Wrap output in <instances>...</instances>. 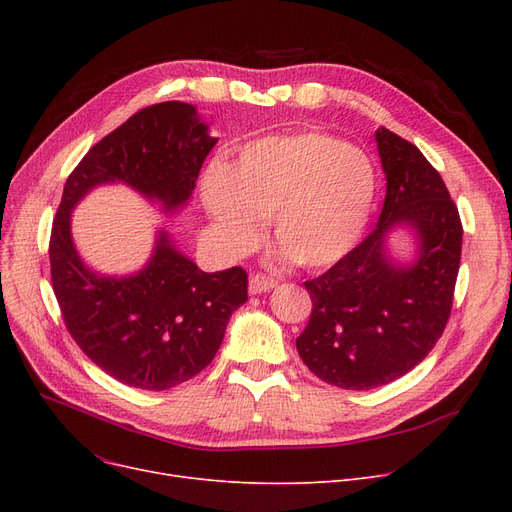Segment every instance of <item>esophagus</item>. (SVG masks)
<instances>
[{
	"mask_svg": "<svg viewBox=\"0 0 512 512\" xmlns=\"http://www.w3.org/2000/svg\"><path fill=\"white\" fill-rule=\"evenodd\" d=\"M276 280L274 278H270V276H265V274H253L251 278H249V292L251 294H263V292H267V290H272V288H276Z\"/></svg>",
	"mask_w": 512,
	"mask_h": 512,
	"instance_id": "obj_1",
	"label": "esophagus"
}]
</instances>
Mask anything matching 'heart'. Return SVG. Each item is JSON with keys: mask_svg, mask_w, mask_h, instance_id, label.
I'll use <instances>...</instances> for the list:
<instances>
[{"mask_svg": "<svg viewBox=\"0 0 512 512\" xmlns=\"http://www.w3.org/2000/svg\"><path fill=\"white\" fill-rule=\"evenodd\" d=\"M375 199L369 157L321 132L272 134L211 164L201 201L228 253L249 251L267 218L276 255L317 270L359 242Z\"/></svg>", "mask_w": 512, "mask_h": 512, "instance_id": "heart-1", "label": "heart"}]
</instances>
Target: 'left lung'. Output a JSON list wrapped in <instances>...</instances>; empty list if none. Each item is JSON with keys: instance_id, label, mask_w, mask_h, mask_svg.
<instances>
[{"instance_id": "left-lung-1", "label": "left lung", "mask_w": 512, "mask_h": 512, "mask_svg": "<svg viewBox=\"0 0 512 512\" xmlns=\"http://www.w3.org/2000/svg\"><path fill=\"white\" fill-rule=\"evenodd\" d=\"M386 174L378 226L315 280L313 311L297 338L303 363L332 386L371 390L419 365L442 336L461 265L463 226L448 188L423 153L380 126ZM414 238L409 258L389 247L394 231Z\"/></svg>"}]
</instances>
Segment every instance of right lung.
Masks as SVG:
<instances>
[{
	"mask_svg": "<svg viewBox=\"0 0 512 512\" xmlns=\"http://www.w3.org/2000/svg\"><path fill=\"white\" fill-rule=\"evenodd\" d=\"M215 143L195 105L164 101L91 147L64 184L49 242L53 292L76 344L126 386L159 392L195 378L247 303L249 280L242 267L199 270L166 228L155 230L141 270L101 274L74 245L72 211L95 188L124 184L172 218L191 201Z\"/></svg>",
	"mask_w": 512,
	"mask_h": 512,
	"instance_id": "1",
	"label": "right lung"
}]
</instances>
